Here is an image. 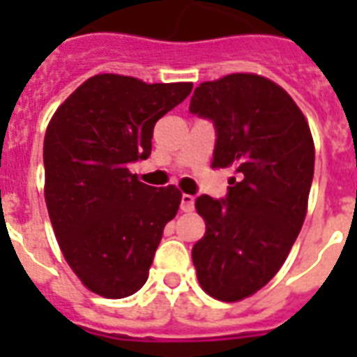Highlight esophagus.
I'll list each match as a JSON object with an SVG mask.
<instances>
[{"label": "esophagus", "instance_id": "34e87169", "mask_svg": "<svg viewBox=\"0 0 357 357\" xmlns=\"http://www.w3.org/2000/svg\"><path fill=\"white\" fill-rule=\"evenodd\" d=\"M181 211H183V213L195 211V196H192V195L181 196Z\"/></svg>", "mask_w": 357, "mask_h": 357}]
</instances>
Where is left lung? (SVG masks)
<instances>
[{
    "mask_svg": "<svg viewBox=\"0 0 357 357\" xmlns=\"http://www.w3.org/2000/svg\"><path fill=\"white\" fill-rule=\"evenodd\" d=\"M190 113L217 128L213 168H234L226 200L196 198L206 234L192 246L200 287L238 302L265 287L287 259L307 213L315 144L294 100L257 74L196 86Z\"/></svg>",
    "mask_w": 357,
    "mask_h": 357,
    "instance_id": "obj_1",
    "label": "left lung"
}]
</instances>
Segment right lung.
Instances as JSON below:
<instances>
[{
	"label": "right lung",
	"mask_w": 357,
	"mask_h": 357,
	"mask_svg": "<svg viewBox=\"0 0 357 357\" xmlns=\"http://www.w3.org/2000/svg\"><path fill=\"white\" fill-rule=\"evenodd\" d=\"M190 91L192 83L98 74L47 123L44 198L53 231L75 276L103 298L144 285L162 229L178 213L181 190L142 183L129 162L148 159L155 122Z\"/></svg>",
	"instance_id": "add662e5"
}]
</instances>
